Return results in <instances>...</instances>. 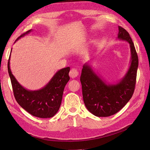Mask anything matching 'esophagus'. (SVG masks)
<instances>
[{
    "label": "esophagus",
    "instance_id": "1",
    "mask_svg": "<svg viewBox=\"0 0 150 150\" xmlns=\"http://www.w3.org/2000/svg\"><path fill=\"white\" fill-rule=\"evenodd\" d=\"M78 74H79L78 71H77L75 68L71 69L70 72H69V75L71 77V78H75L76 77H77V76H78Z\"/></svg>",
    "mask_w": 150,
    "mask_h": 150
}]
</instances>
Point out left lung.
<instances>
[{
	"label": "left lung",
	"mask_w": 150,
	"mask_h": 150,
	"mask_svg": "<svg viewBox=\"0 0 150 150\" xmlns=\"http://www.w3.org/2000/svg\"><path fill=\"white\" fill-rule=\"evenodd\" d=\"M117 38L127 42L131 51L130 64L123 78L116 84H107L86 63L80 81L84 104L97 117H108L120 110L132 98L136 84L138 58L133 42L127 31L118 26Z\"/></svg>",
	"instance_id": "obj_1"
}]
</instances>
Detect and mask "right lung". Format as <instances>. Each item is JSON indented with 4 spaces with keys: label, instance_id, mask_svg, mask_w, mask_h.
I'll return each instance as SVG.
<instances>
[{
    "label": "right lung",
    "instance_id": "right-lung-1",
    "mask_svg": "<svg viewBox=\"0 0 150 150\" xmlns=\"http://www.w3.org/2000/svg\"><path fill=\"white\" fill-rule=\"evenodd\" d=\"M32 31L31 29L20 36L15 42ZM10 55L8 61V72L13 94L18 104L35 117L43 118L53 117L60 107L64 87L70 79L69 67L56 72L43 88L37 91H30L23 87L12 74L10 68Z\"/></svg>",
    "mask_w": 150,
    "mask_h": 150
}]
</instances>
